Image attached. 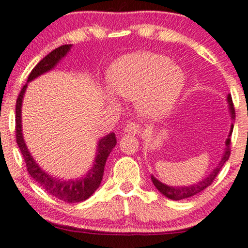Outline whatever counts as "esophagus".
Wrapping results in <instances>:
<instances>
[{
  "mask_svg": "<svg viewBox=\"0 0 248 248\" xmlns=\"http://www.w3.org/2000/svg\"><path fill=\"white\" fill-rule=\"evenodd\" d=\"M140 124H135V122H129V124H127L126 128H124V132L128 133V134H132V135H136V134L140 133Z\"/></svg>",
  "mask_w": 248,
  "mask_h": 248,
  "instance_id": "1",
  "label": "esophagus"
}]
</instances>
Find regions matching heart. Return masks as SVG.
<instances>
[{
	"instance_id": "obj_1",
	"label": "heart",
	"mask_w": 248,
	"mask_h": 248,
	"mask_svg": "<svg viewBox=\"0 0 248 248\" xmlns=\"http://www.w3.org/2000/svg\"><path fill=\"white\" fill-rule=\"evenodd\" d=\"M184 71L168 56L139 52L122 56L108 71L112 92L128 101H135L145 118H162L171 111L184 89ZM106 97L115 104L111 92Z\"/></svg>"
}]
</instances>
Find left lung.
Here are the masks:
<instances>
[{"instance_id":"1","label":"left lung","mask_w":248,"mask_h":248,"mask_svg":"<svg viewBox=\"0 0 248 248\" xmlns=\"http://www.w3.org/2000/svg\"><path fill=\"white\" fill-rule=\"evenodd\" d=\"M228 101H229V104H230V111H231V118L234 120L235 112H234V108H233V103H232L231 95H229V97H228ZM232 130H233V124H231V132H230L229 139L226 140V142H225L226 147H225L224 154H223L222 159H220V162H219L218 165H217V168L215 169L214 171L211 172L207 178H204L203 180L200 181V183H198V184L192 185V186L172 187V186H168V185L160 183V181L157 180V179L155 178L154 175H151V180H153V184L155 185V187H156V188L159 190V192L162 193L164 196H166V198H169V199H171V200H174V201H178V200H183V199H187V198H192V196L196 195V194L201 193L202 190L205 189L208 186H210V185L214 183L215 178H216L217 175H218L220 169L223 168V165H224L226 160L229 159L230 155H231V148H230V145H231V139H230V137H231Z\"/></svg>"}]
</instances>
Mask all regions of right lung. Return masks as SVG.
I'll return each mask as SVG.
<instances>
[{"instance_id": "add662e5", "label": "right lung", "mask_w": 248, "mask_h": 248, "mask_svg": "<svg viewBox=\"0 0 248 248\" xmlns=\"http://www.w3.org/2000/svg\"><path fill=\"white\" fill-rule=\"evenodd\" d=\"M70 47L71 45H63V46L58 47V48L52 50L48 55L45 56L30 73L28 82H31L32 79L37 78L38 76L53 69L60 60L69 52ZM26 86H28V84L23 86L18 94V98H17L16 127H15V130H16V142L18 144L20 153L23 155L28 172L34 179V181H37L41 188L46 190L50 195L55 196L56 199L62 200V201L68 202V203L85 201L99 187L101 179H103L106 159L116 144L115 134L111 133L100 140L99 144H98L97 156H95L93 166L84 178L76 179V180H61V179L53 178L52 175L47 174L46 172L39 168L38 164L32 158L31 154L29 153L25 142H24L22 134V114L20 113H22V101Z\"/></svg>"}]
</instances>
